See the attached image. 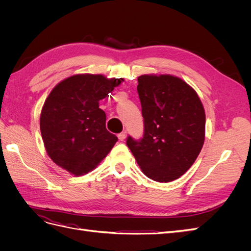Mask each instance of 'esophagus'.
Returning a JSON list of instances; mask_svg holds the SVG:
<instances>
[{
	"mask_svg": "<svg viewBox=\"0 0 251 251\" xmlns=\"http://www.w3.org/2000/svg\"><path fill=\"white\" fill-rule=\"evenodd\" d=\"M126 138V132H121L120 134H118V139L120 141H124Z\"/></svg>",
	"mask_w": 251,
	"mask_h": 251,
	"instance_id": "esophagus-1",
	"label": "esophagus"
}]
</instances>
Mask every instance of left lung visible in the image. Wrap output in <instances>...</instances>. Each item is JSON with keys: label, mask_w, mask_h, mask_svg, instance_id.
<instances>
[{"label": "left lung", "mask_w": 251, "mask_h": 251, "mask_svg": "<svg viewBox=\"0 0 251 251\" xmlns=\"http://www.w3.org/2000/svg\"><path fill=\"white\" fill-rule=\"evenodd\" d=\"M137 91L144 119L140 141L126 146L142 173L158 182L184 175L196 161L205 139V111L193 87L170 74H143Z\"/></svg>", "instance_id": "1"}]
</instances>
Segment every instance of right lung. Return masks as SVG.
<instances>
[{
    "label": "right lung",
    "mask_w": 251,
    "mask_h": 251,
    "mask_svg": "<svg viewBox=\"0 0 251 251\" xmlns=\"http://www.w3.org/2000/svg\"><path fill=\"white\" fill-rule=\"evenodd\" d=\"M124 78L75 74L59 81L46 98L40 127L51 160L73 176L93 171L117 141L105 127L100 100Z\"/></svg>",
    "instance_id": "1"
}]
</instances>
